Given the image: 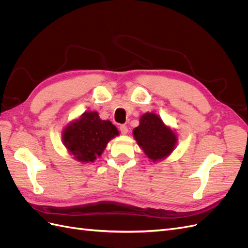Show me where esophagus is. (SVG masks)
<instances>
[{
	"instance_id": "esophagus-1",
	"label": "esophagus",
	"mask_w": 248,
	"mask_h": 248,
	"mask_svg": "<svg viewBox=\"0 0 248 248\" xmlns=\"http://www.w3.org/2000/svg\"><path fill=\"white\" fill-rule=\"evenodd\" d=\"M119 129H120V131H121L122 134H126L127 132H128V128H127L126 125H120Z\"/></svg>"
}]
</instances>
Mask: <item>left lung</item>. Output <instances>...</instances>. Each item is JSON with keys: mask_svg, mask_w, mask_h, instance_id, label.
Here are the masks:
<instances>
[{"mask_svg": "<svg viewBox=\"0 0 248 248\" xmlns=\"http://www.w3.org/2000/svg\"><path fill=\"white\" fill-rule=\"evenodd\" d=\"M133 137L145 154L153 161L170 155L177 141L176 134L152 112L141 116L140 125L133 129Z\"/></svg>", "mask_w": 248, "mask_h": 248, "instance_id": "left-lung-1", "label": "left lung"}]
</instances>
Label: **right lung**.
<instances>
[{
    "mask_svg": "<svg viewBox=\"0 0 248 248\" xmlns=\"http://www.w3.org/2000/svg\"><path fill=\"white\" fill-rule=\"evenodd\" d=\"M118 134L116 126L109 121H103L96 111H88L66 127L63 142L78 160L92 162Z\"/></svg>",
    "mask_w": 248,
    "mask_h": 248,
    "instance_id": "right-lung-1",
    "label": "right lung"
}]
</instances>
